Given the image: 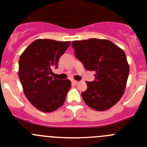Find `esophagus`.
<instances>
[{
	"mask_svg": "<svg viewBox=\"0 0 147 147\" xmlns=\"http://www.w3.org/2000/svg\"><path fill=\"white\" fill-rule=\"evenodd\" d=\"M79 81H76V80H72V83L74 84V85H76V84L78 83Z\"/></svg>",
	"mask_w": 147,
	"mask_h": 147,
	"instance_id": "34e87169",
	"label": "esophagus"
}]
</instances>
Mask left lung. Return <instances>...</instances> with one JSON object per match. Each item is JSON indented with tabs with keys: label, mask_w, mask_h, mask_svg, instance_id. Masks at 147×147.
<instances>
[{
	"label": "left lung",
	"mask_w": 147,
	"mask_h": 147,
	"mask_svg": "<svg viewBox=\"0 0 147 147\" xmlns=\"http://www.w3.org/2000/svg\"><path fill=\"white\" fill-rule=\"evenodd\" d=\"M76 57L88 71H95V80L86 82L81 95L87 106L105 111L118 102L126 89L129 66L122 49L106 39L89 38L71 43Z\"/></svg>",
	"instance_id": "8db88e82"
}]
</instances>
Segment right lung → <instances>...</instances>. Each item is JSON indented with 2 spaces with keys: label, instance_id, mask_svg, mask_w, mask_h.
I'll return each instance as SVG.
<instances>
[{
  "label": "right lung",
  "instance_id": "right-lung-1",
  "mask_svg": "<svg viewBox=\"0 0 147 147\" xmlns=\"http://www.w3.org/2000/svg\"><path fill=\"white\" fill-rule=\"evenodd\" d=\"M70 41L37 39L29 45L18 61V76L25 96L32 106L43 112H52L65 102L71 87L69 80L53 77L59 58Z\"/></svg>",
  "mask_w": 147,
  "mask_h": 147
}]
</instances>
